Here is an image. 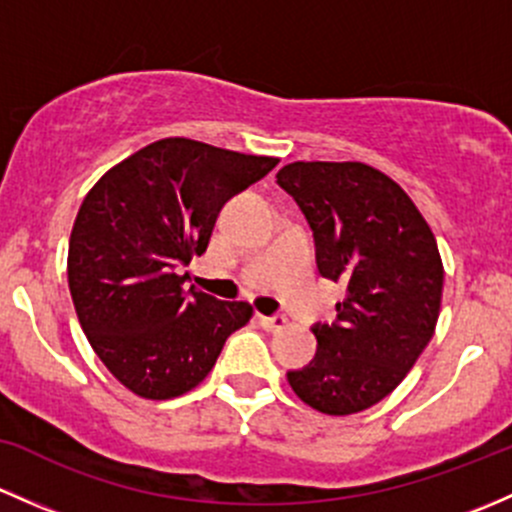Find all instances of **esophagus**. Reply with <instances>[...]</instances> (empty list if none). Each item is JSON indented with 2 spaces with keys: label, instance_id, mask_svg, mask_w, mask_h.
I'll use <instances>...</instances> for the list:
<instances>
[{
  "label": "esophagus",
  "instance_id": "obj_1",
  "mask_svg": "<svg viewBox=\"0 0 512 512\" xmlns=\"http://www.w3.org/2000/svg\"><path fill=\"white\" fill-rule=\"evenodd\" d=\"M258 323H261L266 330H271V333H276V330L286 328L288 320L283 318V315H273V318H266V315H258Z\"/></svg>",
  "mask_w": 512,
  "mask_h": 512
}]
</instances>
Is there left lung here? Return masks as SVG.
Masks as SVG:
<instances>
[{
  "label": "left lung",
  "instance_id": "left-lung-1",
  "mask_svg": "<svg viewBox=\"0 0 512 512\" xmlns=\"http://www.w3.org/2000/svg\"><path fill=\"white\" fill-rule=\"evenodd\" d=\"M276 177L313 229L318 271L347 288L335 323L313 328V362L288 384L315 412L357 414L399 387L434 335L444 291L434 231L365 162H291Z\"/></svg>",
  "mask_w": 512,
  "mask_h": 512
}]
</instances>
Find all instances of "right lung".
Masks as SVG:
<instances>
[{"mask_svg":"<svg viewBox=\"0 0 512 512\" xmlns=\"http://www.w3.org/2000/svg\"><path fill=\"white\" fill-rule=\"evenodd\" d=\"M276 165L278 157L165 138L110 167L86 194L68 241V288L93 352L125 389L155 402L189 392L226 337L249 323V303L187 291L179 268L207 251L226 199Z\"/></svg>","mask_w":512,"mask_h":512,"instance_id":"obj_1","label":"right lung"}]
</instances>
